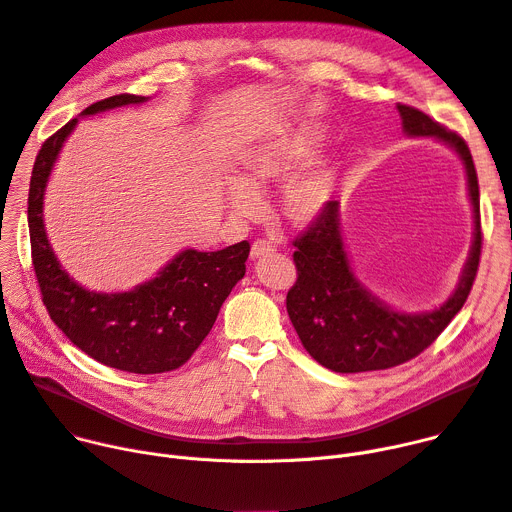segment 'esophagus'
I'll use <instances>...</instances> for the list:
<instances>
[{
  "label": "esophagus",
  "instance_id": "esophagus-1",
  "mask_svg": "<svg viewBox=\"0 0 512 512\" xmlns=\"http://www.w3.org/2000/svg\"><path fill=\"white\" fill-rule=\"evenodd\" d=\"M276 251V247L271 245V243H267V241H255L253 243V247H251V259L255 261V259H261V257H267V255H271Z\"/></svg>",
  "mask_w": 512,
  "mask_h": 512
}]
</instances>
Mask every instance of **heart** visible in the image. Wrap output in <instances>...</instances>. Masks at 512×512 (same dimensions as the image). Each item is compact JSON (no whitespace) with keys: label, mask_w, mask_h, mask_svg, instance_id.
Wrapping results in <instances>:
<instances>
[{"label":"heart","mask_w":512,"mask_h":512,"mask_svg":"<svg viewBox=\"0 0 512 512\" xmlns=\"http://www.w3.org/2000/svg\"><path fill=\"white\" fill-rule=\"evenodd\" d=\"M323 146V129L311 123L298 125L255 146L243 160L247 181L232 177L226 183V199L230 208L245 216L255 214L259 208V193L252 185L259 187L288 179L296 169L313 162L321 154ZM333 191L335 168L329 162L319 160L286 183L282 191V210L294 224H311L325 212Z\"/></svg>","instance_id":"obj_1"}]
</instances>
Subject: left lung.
Here are the masks:
<instances>
[{"instance_id":"left-lung-1","label":"left lung","mask_w":512,"mask_h":512,"mask_svg":"<svg viewBox=\"0 0 512 512\" xmlns=\"http://www.w3.org/2000/svg\"><path fill=\"white\" fill-rule=\"evenodd\" d=\"M397 111L410 138H434L459 154L473 208V243L455 292L438 309L399 313L372 296L354 276L339 226V203L329 201L325 212L294 238L298 278L288 290L286 309L304 350L333 372L383 370L416 358L461 311L478 274L480 187L471 152L459 133L426 113L407 105H397Z\"/></svg>"}]
</instances>
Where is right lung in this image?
Here are the masks:
<instances>
[{"mask_svg": "<svg viewBox=\"0 0 512 512\" xmlns=\"http://www.w3.org/2000/svg\"><path fill=\"white\" fill-rule=\"evenodd\" d=\"M146 96L117 94L82 111V117ZM78 119L65 123L43 144L34 160L28 191V230L32 265L53 323L70 342L96 362L135 374H158L183 366L216 323L222 302L245 276L249 243L222 251H181L150 282L129 292L82 288L57 261L43 222V197L53 164Z\"/></svg>", "mask_w": 512, "mask_h": 512, "instance_id": "add662e5", "label": "right lung"}]
</instances>
